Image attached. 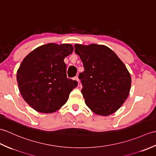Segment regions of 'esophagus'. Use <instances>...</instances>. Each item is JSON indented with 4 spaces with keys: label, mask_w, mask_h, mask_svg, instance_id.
Here are the masks:
<instances>
[{
    "label": "esophagus",
    "mask_w": 156,
    "mask_h": 156,
    "mask_svg": "<svg viewBox=\"0 0 156 156\" xmlns=\"http://www.w3.org/2000/svg\"><path fill=\"white\" fill-rule=\"evenodd\" d=\"M74 80H76V81H77L78 83H80V80H79V78H78V76H75V77L74 78Z\"/></svg>",
    "instance_id": "1"
}]
</instances>
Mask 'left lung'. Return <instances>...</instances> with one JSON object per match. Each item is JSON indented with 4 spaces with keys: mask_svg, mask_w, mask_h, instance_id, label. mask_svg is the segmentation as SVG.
Segmentation results:
<instances>
[{
    "mask_svg": "<svg viewBox=\"0 0 156 156\" xmlns=\"http://www.w3.org/2000/svg\"><path fill=\"white\" fill-rule=\"evenodd\" d=\"M84 71L79 74L85 103L95 114L108 116L127 98L131 78L117 54L104 45L75 44Z\"/></svg>",
    "mask_w": 156,
    "mask_h": 156,
    "instance_id": "left-lung-1",
    "label": "left lung"
}]
</instances>
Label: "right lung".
I'll return each mask as SVG.
<instances>
[{
  "label": "right lung",
  "mask_w": 156,
  "mask_h": 156,
  "mask_svg": "<svg viewBox=\"0 0 156 156\" xmlns=\"http://www.w3.org/2000/svg\"><path fill=\"white\" fill-rule=\"evenodd\" d=\"M71 44H48L35 49L23 59L16 74L19 89L26 102L35 111L51 113L67 102L78 82L67 78L66 56Z\"/></svg>",
  "instance_id": "add662e5"
}]
</instances>
